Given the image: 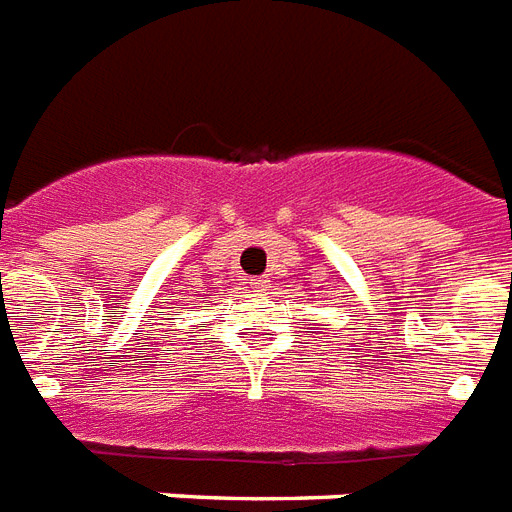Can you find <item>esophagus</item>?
<instances>
[{"mask_svg": "<svg viewBox=\"0 0 512 512\" xmlns=\"http://www.w3.org/2000/svg\"><path fill=\"white\" fill-rule=\"evenodd\" d=\"M268 287H271V281L265 279V276H255V279H249V289H252V292H257V295L268 292Z\"/></svg>", "mask_w": 512, "mask_h": 512, "instance_id": "obj_1", "label": "esophagus"}]
</instances>
